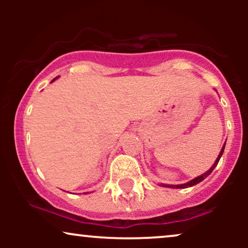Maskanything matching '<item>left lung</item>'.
<instances>
[{
	"label": "left lung",
	"mask_w": 248,
	"mask_h": 248,
	"mask_svg": "<svg viewBox=\"0 0 248 248\" xmlns=\"http://www.w3.org/2000/svg\"><path fill=\"white\" fill-rule=\"evenodd\" d=\"M224 148H225V144H224L223 149L220 150V154H219V155H218V157H217V160H216L215 164H213V166H212L211 168H210V169L207 170V171H206L205 173H203V175H201V176H198V177L193 178L192 181L187 182V183H186V184H179V186H168V184H166V186H164V184H163V186H168V187H176V189H183V187H189V186H196V184H198L199 182H202V181H203V179H205V178L207 177V176H209L210 173H211V172L213 171V169H215L216 166H217V164H218L219 160H220L221 155H223V153H224Z\"/></svg>",
	"instance_id": "obj_1"
}]
</instances>
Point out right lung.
<instances>
[{
  "instance_id": "right-lung-1",
  "label": "right lung",
  "mask_w": 248,
  "mask_h": 248,
  "mask_svg": "<svg viewBox=\"0 0 248 248\" xmlns=\"http://www.w3.org/2000/svg\"><path fill=\"white\" fill-rule=\"evenodd\" d=\"M53 80H55V79H53ZM53 80H52V81H53Z\"/></svg>"
}]
</instances>
